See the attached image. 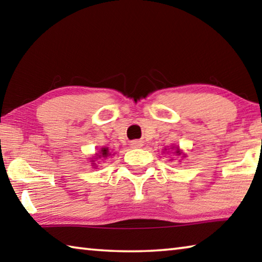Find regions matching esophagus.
Masks as SVG:
<instances>
[{
  "label": "esophagus",
  "mask_w": 262,
  "mask_h": 262,
  "mask_svg": "<svg viewBox=\"0 0 262 262\" xmlns=\"http://www.w3.org/2000/svg\"><path fill=\"white\" fill-rule=\"evenodd\" d=\"M132 147L133 148H141L142 147L141 141H133L132 142Z\"/></svg>",
  "instance_id": "1"
}]
</instances>
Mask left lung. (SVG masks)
I'll use <instances>...</instances> for the list:
<instances>
[{
	"instance_id": "8db88e82",
	"label": "left lung",
	"mask_w": 262,
	"mask_h": 262,
	"mask_svg": "<svg viewBox=\"0 0 262 262\" xmlns=\"http://www.w3.org/2000/svg\"><path fill=\"white\" fill-rule=\"evenodd\" d=\"M166 150V149H165ZM174 154L177 155V156H180V155H181V151H180V149L179 148H176V151H174ZM183 157H186L185 156V155H183Z\"/></svg>"
}]
</instances>
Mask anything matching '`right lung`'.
I'll list each match as a JSON object with an SVG mask.
<instances>
[{
	"mask_svg": "<svg viewBox=\"0 0 262 262\" xmlns=\"http://www.w3.org/2000/svg\"><path fill=\"white\" fill-rule=\"evenodd\" d=\"M110 156H112V154L110 152L108 148H101L100 151H99L98 154H96L95 159H100V158H104V159H106V158L110 157ZM95 159H91V162H92L91 164H92V166H94V167H97V164L95 163V162H96Z\"/></svg>",
	"mask_w": 262,
	"mask_h": 262,
	"instance_id": "1",
	"label": "right lung"
}]
</instances>
